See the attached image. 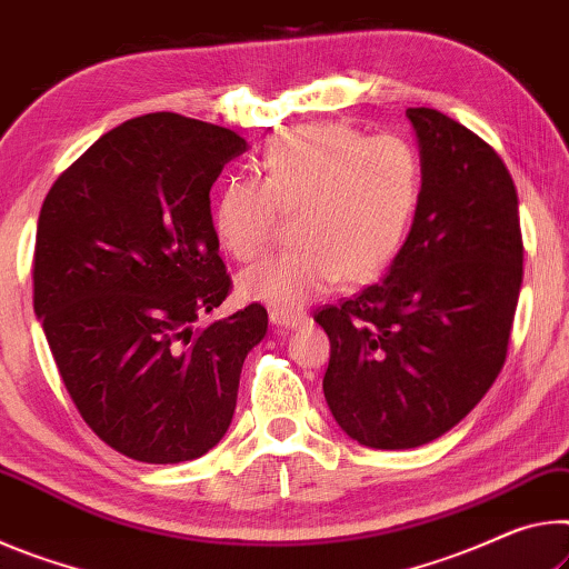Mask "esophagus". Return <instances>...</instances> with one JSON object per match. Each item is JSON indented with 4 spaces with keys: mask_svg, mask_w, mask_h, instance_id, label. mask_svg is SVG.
Masks as SVG:
<instances>
[{
    "mask_svg": "<svg viewBox=\"0 0 569 569\" xmlns=\"http://www.w3.org/2000/svg\"><path fill=\"white\" fill-rule=\"evenodd\" d=\"M269 320H272V325H277V328H284V330L302 328V325L310 322L307 315H292V312H279V310L269 312Z\"/></svg>",
    "mask_w": 569,
    "mask_h": 569,
    "instance_id": "esophagus-1",
    "label": "esophagus"
}]
</instances>
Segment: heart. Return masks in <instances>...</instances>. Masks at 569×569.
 Listing matches in <instances>:
<instances>
[{
    "instance_id": "1",
    "label": "heart",
    "mask_w": 569,
    "mask_h": 569,
    "mask_svg": "<svg viewBox=\"0 0 569 569\" xmlns=\"http://www.w3.org/2000/svg\"><path fill=\"white\" fill-rule=\"evenodd\" d=\"M262 181L231 179L213 203V231L231 257L254 259L274 237L279 211H295L292 249L239 277V292L295 312L340 279L386 272L421 197V161L393 136L366 138L346 123L279 133L259 161Z\"/></svg>"
}]
</instances>
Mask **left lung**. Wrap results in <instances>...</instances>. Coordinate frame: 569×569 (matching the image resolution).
<instances>
[{
  "label": "left lung",
  "instance_id": "obj_1",
  "mask_svg": "<svg viewBox=\"0 0 569 569\" xmlns=\"http://www.w3.org/2000/svg\"><path fill=\"white\" fill-rule=\"evenodd\" d=\"M421 151L413 227L383 282L315 322L330 338L325 400L350 439L416 449L495 383L521 287L519 201L505 161L433 108H408Z\"/></svg>",
  "mask_w": 569,
  "mask_h": 569
}]
</instances>
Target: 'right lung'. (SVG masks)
I'll return each mask as SVG.
<instances>
[{
  "label": "right lung",
  "instance_id": "1",
  "mask_svg": "<svg viewBox=\"0 0 569 569\" xmlns=\"http://www.w3.org/2000/svg\"><path fill=\"white\" fill-rule=\"evenodd\" d=\"M244 151L229 128L148 113L100 136L44 197L34 315L82 421L128 459L213 449L267 335L259 302L193 328L231 290L209 191Z\"/></svg>",
  "mask_w": 569,
  "mask_h": 569
}]
</instances>
